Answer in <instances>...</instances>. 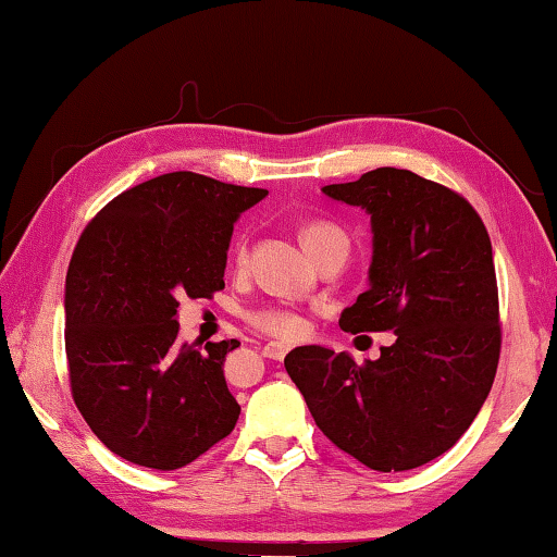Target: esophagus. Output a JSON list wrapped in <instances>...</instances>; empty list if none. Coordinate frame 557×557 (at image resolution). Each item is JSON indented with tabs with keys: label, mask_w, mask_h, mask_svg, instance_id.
<instances>
[{
	"label": "esophagus",
	"mask_w": 557,
	"mask_h": 557,
	"mask_svg": "<svg viewBox=\"0 0 557 557\" xmlns=\"http://www.w3.org/2000/svg\"><path fill=\"white\" fill-rule=\"evenodd\" d=\"M287 349H289V344H285V342H268L262 347V355L270 359H282L287 355Z\"/></svg>",
	"instance_id": "1"
}]
</instances>
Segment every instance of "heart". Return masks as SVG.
I'll return each mask as SVG.
<instances>
[{
  "label": "heart",
  "mask_w": 557,
  "mask_h": 557,
  "mask_svg": "<svg viewBox=\"0 0 557 557\" xmlns=\"http://www.w3.org/2000/svg\"><path fill=\"white\" fill-rule=\"evenodd\" d=\"M334 235H342V231H337V227L326 225V223H310L302 227L305 247H312V245L322 243V240H326V237H334ZM252 320H255V324L262 326V330L280 334V337H287V339H293L299 332H302V322H299L295 314H289L285 310H260V312H255Z\"/></svg>",
  "instance_id": "1"
}]
</instances>
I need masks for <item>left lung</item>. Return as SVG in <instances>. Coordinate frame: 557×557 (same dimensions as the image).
Masks as SVG:
<instances>
[{
	"label": "left lung",
	"instance_id": "obj_1",
	"mask_svg": "<svg viewBox=\"0 0 557 557\" xmlns=\"http://www.w3.org/2000/svg\"><path fill=\"white\" fill-rule=\"evenodd\" d=\"M372 225L369 289L342 310L344 332L394 330L382 357L310 344L285 357L322 434L374 471H409L446 454L488 396L500 326L493 247L458 193L399 168L324 185Z\"/></svg>",
	"mask_w": 557,
	"mask_h": 557
}]
</instances>
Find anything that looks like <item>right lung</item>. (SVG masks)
Returning <instances> with one entry per match:
<instances>
[{
	"mask_svg": "<svg viewBox=\"0 0 557 557\" xmlns=\"http://www.w3.org/2000/svg\"><path fill=\"white\" fill-rule=\"evenodd\" d=\"M264 196L175 171L88 223L66 272V359L78 411L109 451L173 471L235 429L223 364L240 342L181 344L178 297L225 287L233 225Z\"/></svg>",
	"mask_w": 557,
	"mask_h": 557,
	"instance_id": "obj_1",
	"label": "right lung"
}]
</instances>
